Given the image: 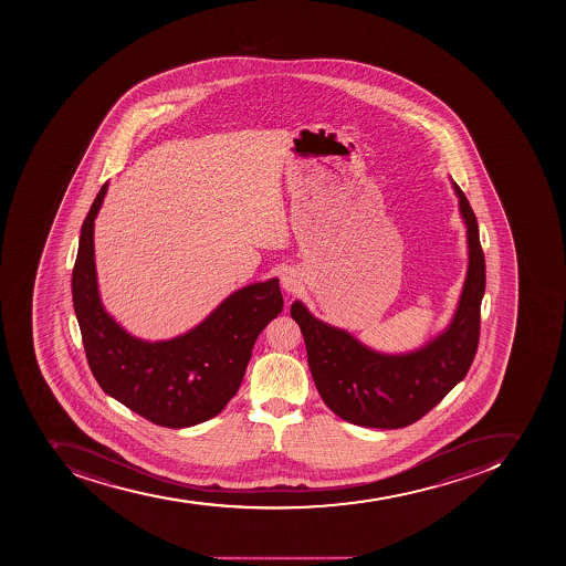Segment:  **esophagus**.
<instances>
[{"instance_id":"34e87169","label":"esophagus","mask_w":566,"mask_h":566,"mask_svg":"<svg viewBox=\"0 0 566 566\" xmlns=\"http://www.w3.org/2000/svg\"><path fill=\"white\" fill-rule=\"evenodd\" d=\"M282 287H284L285 291H290V293H295V291H298V287H301V282L296 279L295 273H285V275L282 276Z\"/></svg>"}]
</instances>
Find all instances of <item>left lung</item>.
Listing matches in <instances>:
<instances>
[{"label": "left lung", "instance_id": "obj_1", "mask_svg": "<svg viewBox=\"0 0 566 566\" xmlns=\"http://www.w3.org/2000/svg\"><path fill=\"white\" fill-rule=\"evenodd\" d=\"M454 190L467 224L469 271L454 321L443 335L409 355H380L346 331L316 321L301 302L291 305L316 389L342 420L375 429L410 426L434 409L471 369L480 344L485 255L474 211L455 182Z\"/></svg>", "mask_w": 566, "mask_h": 566}]
</instances>
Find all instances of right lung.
Wrapping results in <instances>:
<instances>
[{
    "label": "right lung",
    "mask_w": 566,
    "mask_h": 566,
    "mask_svg": "<svg viewBox=\"0 0 566 566\" xmlns=\"http://www.w3.org/2000/svg\"><path fill=\"white\" fill-rule=\"evenodd\" d=\"M103 185L81 226L72 270V301L92 375L106 395L156 426H197L219 415L237 395L251 349L284 307L279 281L248 285L197 325L168 342L137 340L106 315L97 295L94 219Z\"/></svg>",
    "instance_id": "1"
}]
</instances>
